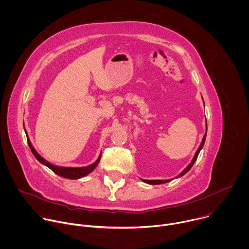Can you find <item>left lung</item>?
Returning a JSON list of instances; mask_svg holds the SVG:
<instances>
[{
  "instance_id": "1",
  "label": "left lung",
  "mask_w": 249,
  "mask_h": 249,
  "mask_svg": "<svg viewBox=\"0 0 249 249\" xmlns=\"http://www.w3.org/2000/svg\"><path fill=\"white\" fill-rule=\"evenodd\" d=\"M206 130H207V126H206ZM205 137H206V133H204V135H203V138H202V141H201V143H200V145H199V147H198V149H197V151L196 152V154H195V157H194V159L192 160V161L190 162V164L177 176V177H181L182 175H184L185 173H187L190 169H191V167L193 166V164L195 163V161H196V160L197 159V156H198V154H199V151L201 150V148H202V146H203V144H204V141H205ZM145 183H148V184H152V185H159V184H163V183H166V182H168L169 180H144V179H142Z\"/></svg>"
}]
</instances>
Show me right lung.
Wrapping results in <instances>:
<instances>
[{
	"mask_svg": "<svg viewBox=\"0 0 249 249\" xmlns=\"http://www.w3.org/2000/svg\"><path fill=\"white\" fill-rule=\"evenodd\" d=\"M26 132V130H25ZM27 133V132H26ZM27 141H28V145L30 147V150L31 152L33 153V155L35 156V158L40 161L42 162L43 164L47 165L48 167H50L54 173H56L57 175L61 176V177H64V178H68V179H78V178H81V177H84L86 175H88L89 173H90L95 167L96 165L98 164L99 160H100V158H101V155L99 156V158L97 159V160L89 165V166H86V167H60V166H56V165H53L52 163H50L49 161H47L45 159H43L36 151L35 149L33 148L28 136H27Z\"/></svg>",
	"mask_w": 249,
	"mask_h": 249,
	"instance_id": "add662e5",
	"label": "right lung"
}]
</instances>
